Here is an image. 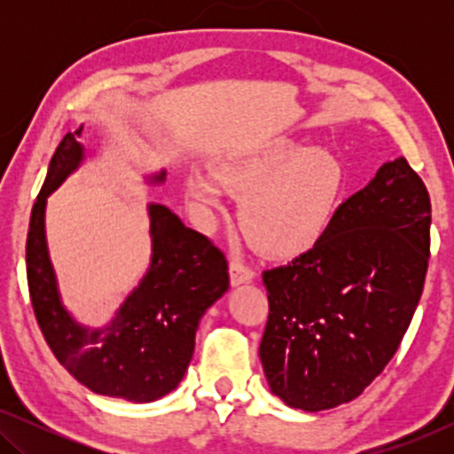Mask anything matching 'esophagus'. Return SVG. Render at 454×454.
I'll list each match as a JSON object with an SVG mask.
<instances>
[{
	"label": "esophagus",
	"mask_w": 454,
	"mask_h": 454,
	"mask_svg": "<svg viewBox=\"0 0 454 454\" xmlns=\"http://www.w3.org/2000/svg\"><path fill=\"white\" fill-rule=\"evenodd\" d=\"M254 275H256V272H254L250 266L239 262V260H231V262H229V277H231V285L250 283Z\"/></svg>",
	"instance_id": "34e87169"
}]
</instances>
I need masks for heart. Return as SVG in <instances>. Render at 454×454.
I'll use <instances>...</instances> for the list:
<instances>
[{"instance_id":"b5f03b06","label":"heart","mask_w":454,"mask_h":454,"mask_svg":"<svg viewBox=\"0 0 454 454\" xmlns=\"http://www.w3.org/2000/svg\"><path fill=\"white\" fill-rule=\"evenodd\" d=\"M225 188L241 196L239 223L260 250L278 258L312 250L331 227L347 188L333 148L272 138L221 159L219 173L190 169L184 192L207 221L225 208Z\"/></svg>"}]
</instances>
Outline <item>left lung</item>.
<instances>
[{
	"instance_id": "8db88e82",
	"label": "left lung",
	"mask_w": 454,
	"mask_h": 454,
	"mask_svg": "<svg viewBox=\"0 0 454 454\" xmlns=\"http://www.w3.org/2000/svg\"><path fill=\"white\" fill-rule=\"evenodd\" d=\"M430 223V194L399 157L340 204L312 250L262 272L260 362L285 405L333 409L387 368L424 291Z\"/></svg>"
}]
</instances>
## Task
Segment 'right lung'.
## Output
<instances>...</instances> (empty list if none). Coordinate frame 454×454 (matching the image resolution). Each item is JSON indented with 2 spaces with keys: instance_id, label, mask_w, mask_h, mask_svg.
<instances>
[{
  "instance_id": "obj_1",
  "label": "right lung",
  "mask_w": 454,
  "mask_h": 454,
  "mask_svg": "<svg viewBox=\"0 0 454 454\" xmlns=\"http://www.w3.org/2000/svg\"><path fill=\"white\" fill-rule=\"evenodd\" d=\"M82 128L64 136L36 196L27 238V278L49 349L92 393L134 403L157 401L182 382L198 322L229 289L227 258L207 235L185 227L163 204H148L153 256L148 272L105 328H86L59 297L45 239L47 196L84 159ZM165 171L151 177L163 184Z\"/></svg>"
}]
</instances>
